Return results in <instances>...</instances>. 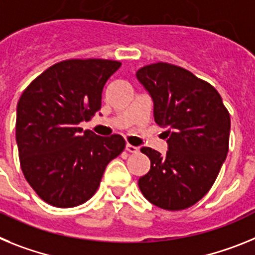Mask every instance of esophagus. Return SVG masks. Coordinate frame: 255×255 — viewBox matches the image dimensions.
Here are the masks:
<instances>
[{
	"label": "esophagus",
	"instance_id": "esophagus-1",
	"mask_svg": "<svg viewBox=\"0 0 255 255\" xmlns=\"http://www.w3.org/2000/svg\"><path fill=\"white\" fill-rule=\"evenodd\" d=\"M126 150H127L128 152H138V147L130 145V143H127V145H126Z\"/></svg>",
	"mask_w": 255,
	"mask_h": 255
}]
</instances>
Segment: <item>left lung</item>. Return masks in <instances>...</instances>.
Wrapping results in <instances>:
<instances>
[{
    "label": "left lung",
    "mask_w": 255,
    "mask_h": 255,
    "mask_svg": "<svg viewBox=\"0 0 255 255\" xmlns=\"http://www.w3.org/2000/svg\"><path fill=\"white\" fill-rule=\"evenodd\" d=\"M136 75L154 101L156 125L168 128L164 156L151 147L141 149L151 167L138 187L161 209L190 208L209 191L227 156L229 110L213 86L181 66L155 63Z\"/></svg>",
    "instance_id": "8db88e82"
}]
</instances>
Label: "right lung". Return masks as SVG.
Wrapping results in <instances>:
<instances>
[{
  "label": "right lung",
  "mask_w": 255,
  "mask_h": 255,
  "mask_svg": "<svg viewBox=\"0 0 255 255\" xmlns=\"http://www.w3.org/2000/svg\"><path fill=\"white\" fill-rule=\"evenodd\" d=\"M122 64L70 59L50 66L24 90L16 109V143L25 180L39 198L57 208L91 199L109 161L126 147L121 134L83 130L101 108L106 81Z\"/></svg>",
  "instance_id": "obj_1"
}]
</instances>
